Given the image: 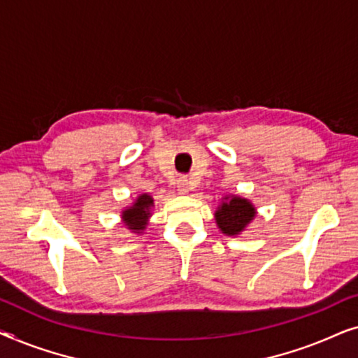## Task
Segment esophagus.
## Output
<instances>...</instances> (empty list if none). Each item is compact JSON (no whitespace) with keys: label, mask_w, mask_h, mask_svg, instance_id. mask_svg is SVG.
<instances>
[{"label":"esophagus","mask_w":358,"mask_h":358,"mask_svg":"<svg viewBox=\"0 0 358 358\" xmlns=\"http://www.w3.org/2000/svg\"><path fill=\"white\" fill-rule=\"evenodd\" d=\"M178 190L179 194H187L190 190V182L187 178H179L178 179Z\"/></svg>","instance_id":"esophagus-1"}]
</instances>
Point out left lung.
I'll return each mask as SVG.
<instances>
[{"instance_id": "left-lung-1", "label": "left lung", "mask_w": 358, "mask_h": 358, "mask_svg": "<svg viewBox=\"0 0 358 358\" xmlns=\"http://www.w3.org/2000/svg\"><path fill=\"white\" fill-rule=\"evenodd\" d=\"M257 208L251 200L241 195H224L215 210V222L227 236H238L256 218Z\"/></svg>"}]
</instances>
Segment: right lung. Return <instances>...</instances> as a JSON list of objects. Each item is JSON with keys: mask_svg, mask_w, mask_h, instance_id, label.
<instances>
[{"mask_svg": "<svg viewBox=\"0 0 358 358\" xmlns=\"http://www.w3.org/2000/svg\"><path fill=\"white\" fill-rule=\"evenodd\" d=\"M155 208V199L150 194H140L131 205H127L120 212L122 223L125 224L127 229H130L135 234H143L148 227L151 215Z\"/></svg>", "mask_w": 358, "mask_h": 358, "instance_id": "obj_1", "label": "right lung"}]
</instances>
